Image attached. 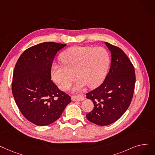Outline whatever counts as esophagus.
Here are the masks:
<instances>
[{"label":"esophagus","instance_id":"esophagus-1","mask_svg":"<svg viewBox=\"0 0 155 155\" xmlns=\"http://www.w3.org/2000/svg\"><path fill=\"white\" fill-rule=\"evenodd\" d=\"M85 97L83 95H77V96H72L71 100L73 101H81L84 100Z\"/></svg>","mask_w":155,"mask_h":155}]
</instances>
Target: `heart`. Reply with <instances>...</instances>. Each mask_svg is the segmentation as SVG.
I'll return each mask as SVG.
<instances>
[{
    "instance_id": "obj_1",
    "label": "heart",
    "mask_w": 155,
    "mask_h": 155,
    "mask_svg": "<svg viewBox=\"0 0 155 155\" xmlns=\"http://www.w3.org/2000/svg\"><path fill=\"white\" fill-rule=\"evenodd\" d=\"M60 61L63 66H52V80L60 89L67 90L77 77L79 80L73 91L78 92L86 85L94 89L103 83L108 70L110 58L102 47L74 46L61 53Z\"/></svg>"
}]
</instances>
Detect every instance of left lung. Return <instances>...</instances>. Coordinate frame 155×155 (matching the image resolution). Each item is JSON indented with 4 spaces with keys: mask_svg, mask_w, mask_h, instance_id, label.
Returning <instances> with one entry per match:
<instances>
[{
    "mask_svg": "<svg viewBox=\"0 0 155 155\" xmlns=\"http://www.w3.org/2000/svg\"><path fill=\"white\" fill-rule=\"evenodd\" d=\"M105 44L111 54L109 73L101 85L86 94L94 106L86 117L101 126L115 122L124 115L132 101L136 82L134 67L124 52L107 42Z\"/></svg>",
    "mask_w": 155,
    "mask_h": 155,
    "instance_id": "8db88e82",
    "label": "left lung"
}]
</instances>
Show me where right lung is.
I'll return each mask as SVG.
<instances>
[{"mask_svg":"<svg viewBox=\"0 0 155 155\" xmlns=\"http://www.w3.org/2000/svg\"><path fill=\"white\" fill-rule=\"evenodd\" d=\"M66 44L52 42L33 45L20 56L13 72L12 92L24 117L38 126L61 117L71 97L51 80L52 61Z\"/></svg>","mask_w":155,"mask_h":155,"instance_id":"1","label":"right lung"}]
</instances>
